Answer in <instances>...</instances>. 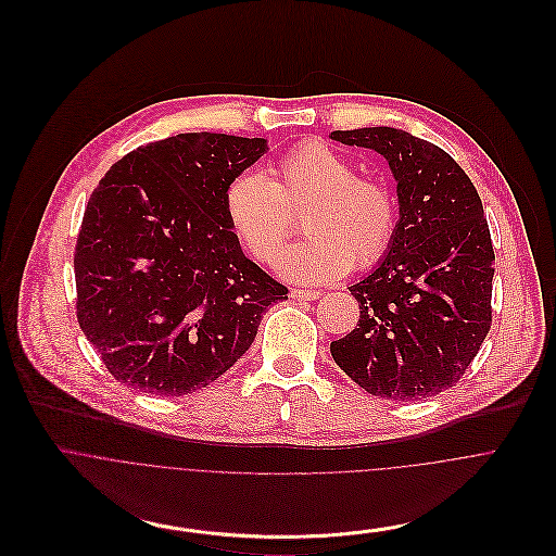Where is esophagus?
Segmentation results:
<instances>
[{
    "label": "esophagus",
    "instance_id": "34e87169",
    "mask_svg": "<svg viewBox=\"0 0 556 556\" xmlns=\"http://www.w3.org/2000/svg\"><path fill=\"white\" fill-rule=\"evenodd\" d=\"M321 295V291L317 289H293L291 298L293 300H317Z\"/></svg>",
    "mask_w": 556,
    "mask_h": 556
}]
</instances>
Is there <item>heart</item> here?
<instances>
[{
	"label": "heart",
	"mask_w": 556,
	"mask_h": 556,
	"mask_svg": "<svg viewBox=\"0 0 556 556\" xmlns=\"http://www.w3.org/2000/svg\"><path fill=\"white\" fill-rule=\"evenodd\" d=\"M226 216L241 245L258 263H269L303 212L306 240L286 249L276 271L291 282L315 285L344 276L353 265L370 267L396 232L392 190L368 177L324 142L291 149L267 179L248 170L237 175L224 197Z\"/></svg>",
	"instance_id": "b5f03b06"
}]
</instances>
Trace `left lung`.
<instances>
[{"label":"left lung","instance_id":"obj_1","mask_svg":"<svg viewBox=\"0 0 556 556\" xmlns=\"http://www.w3.org/2000/svg\"><path fill=\"white\" fill-rule=\"evenodd\" d=\"M328 138L379 153L399 197L390 248L349 287L357 328L330 342V355L379 399L422 401L458 383L491 328L495 254L482 199L450 153L403 129Z\"/></svg>","mask_w":556,"mask_h":556}]
</instances>
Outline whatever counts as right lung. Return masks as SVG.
Instances as JSON below:
<instances>
[{"label": "right lung", "instance_id": "1", "mask_svg": "<svg viewBox=\"0 0 556 556\" xmlns=\"http://www.w3.org/2000/svg\"><path fill=\"white\" fill-rule=\"evenodd\" d=\"M265 138L179 134L125 155L89 197L74 252L85 338L121 383L184 396L230 370L287 287L252 263L228 184Z\"/></svg>", "mask_w": 556, "mask_h": 556}]
</instances>
